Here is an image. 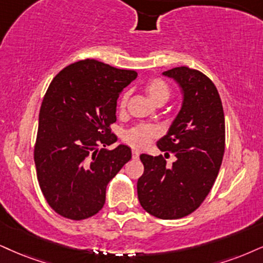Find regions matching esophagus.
I'll return each instance as SVG.
<instances>
[{"instance_id": "obj_1", "label": "esophagus", "mask_w": 263, "mask_h": 263, "mask_svg": "<svg viewBox=\"0 0 263 263\" xmlns=\"http://www.w3.org/2000/svg\"><path fill=\"white\" fill-rule=\"evenodd\" d=\"M132 156H133V158H134V160H138L139 156H140V154H139V151H137V150H133L132 151Z\"/></svg>"}]
</instances>
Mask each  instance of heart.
I'll return each instance as SVG.
<instances>
[{
    "label": "heart",
    "mask_w": 263,
    "mask_h": 263,
    "mask_svg": "<svg viewBox=\"0 0 263 263\" xmlns=\"http://www.w3.org/2000/svg\"><path fill=\"white\" fill-rule=\"evenodd\" d=\"M148 97L154 103H164L171 96V89L170 85L164 82L162 78H155L151 79L150 82L145 86ZM128 102V93H124L122 96L121 102H119V107L121 109H124ZM157 135V130L155 126L148 124H139L133 126L124 134V140L132 145L135 148H144L150 144V141Z\"/></svg>",
    "instance_id": "b5f03b06"
}]
</instances>
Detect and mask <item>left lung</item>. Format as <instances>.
Listing matches in <instances>:
<instances>
[{"instance_id": "left-lung-1", "label": "left lung", "mask_w": 263, "mask_h": 263, "mask_svg": "<svg viewBox=\"0 0 263 263\" xmlns=\"http://www.w3.org/2000/svg\"><path fill=\"white\" fill-rule=\"evenodd\" d=\"M179 84L183 105L157 147L176 156L168 166L163 156L140 155L144 173L138 197L146 212L161 219L193 213L212 189L224 154V112L212 80L200 70L177 67L163 72ZM164 157H167L164 155Z\"/></svg>"}]
</instances>
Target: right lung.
Masks as SVG:
<instances>
[{
	"instance_id": "add662e5",
	"label": "right lung",
	"mask_w": 263,
	"mask_h": 263,
	"mask_svg": "<svg viewBox=\"0 0 263 263\" xmlns=\"http://www.w3.org/2000/svg\"><path fill=\"white\" fill-rule=\"evenodd\" d=\"M138 73L83 60L53 78L42 100L34 161L39 185L54 212L82 221L105 205L106 187L132 158L126 145L113 150L111 133L119 93Z\"/></svg>"
}]
</instances>
